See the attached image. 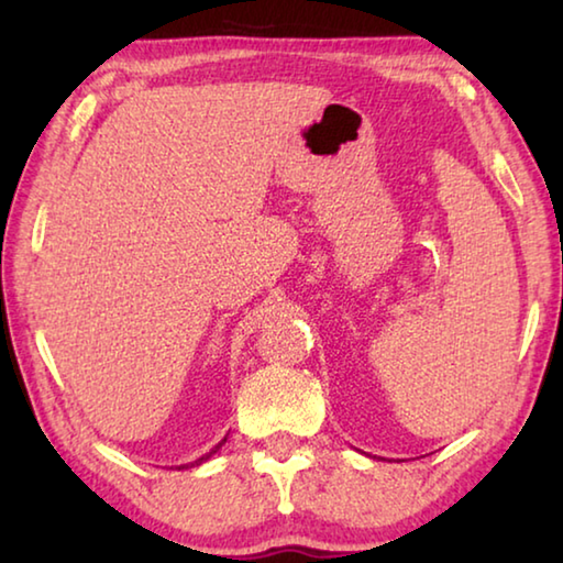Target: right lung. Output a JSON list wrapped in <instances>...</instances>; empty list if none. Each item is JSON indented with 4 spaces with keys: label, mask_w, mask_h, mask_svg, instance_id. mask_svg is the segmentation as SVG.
Listing matches in <instances>:
<instances>
[{
    "label": "right lung",
    "mask_w": 563,
    "mask_h": 563,
    "mask_svg": "<svg viewBox=\"0 0 563 563\" xmlns=\"http://www.w3.org/2000/svg\"><path fill=\"white\" fill-rule=\"evenodd\" d=\"M223 442H225V440H223ZM223 442H218L211 452H208V454H203V456H201V460H196V462H190V464H184V466H198V464H203L206 460H211V456H213L218 450H221V444H223ZM184 466H178V470H184Z\"/></svg>",
    "instance_id": "add662e5"
}]
</instances>
